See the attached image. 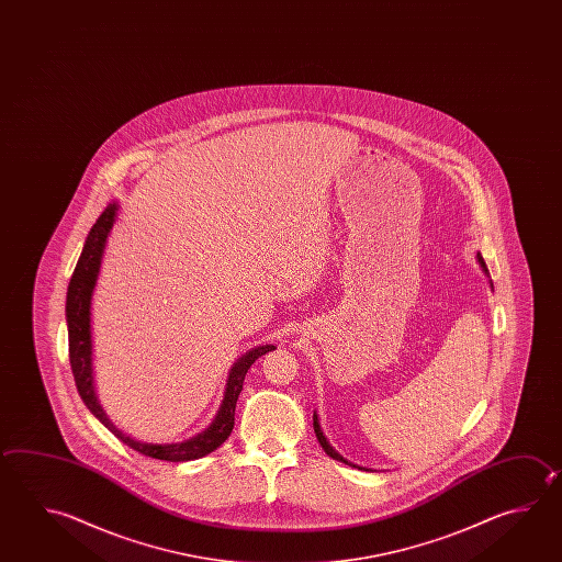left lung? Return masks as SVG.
<instances>
[{
  "label": "left lung",
  "mask_w": 562,
  "mask_h": 562,
  "mask_svg": "<svg viewBox=\"0 0 562 562\" xmlns=\"http://www.w3.org/2000/svg\"><path fill=\"white\" fill-rule=\"evenodd\" d=\"M476 260H479V265H481V268L485 270L488 274L487 265H485V260H483V256L476 255ZM314 431H316V437H318L319 445H322V449L328 453L331 459H336V461H341V463H346V465H350L344 457L339 456L338 451L331 447V445L328 443V439H326V435H324V431H322V427H319V419L318 415L314 414Z\"/></svg>",
  "instance_id": "8db88e82"
}]
</instances>
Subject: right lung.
Segmentation results:
<instances>
[{"label":"right lung","mask_w":562,"mask_h":562,"mask_svg":"<svg viewBox=\"0 0 562 562\" xmlns=\"http://www.w3.org/2000/svg\"><path fill=\"white\" fill-rule=\"evenodd\" d=\"M117 211V202H113L97 218L93 228L87 234L83 252L77 260L71 282L67 288L65 318H67V331H69V361H71L77 392L86 403L87 409L95 415L111 434L138 453L160 459V461H172V463L201 459L212 453L216 447H221L228 439V435L233 434L234 409H236L238 395L243 392L244 375L260 356L274 350V346H258L234 361L233 368L228 371L224 400L218 407V414L202 434L194 435L180 443L153 445L135 441L133 437L119 431V427L109 419V415L105 414V409L101 407L97 397L95 378H93V344H91V297H93L97 276L105 252L106 238L115 224Z\"/></svg>","instance_id":"add662e5"}]
</instances>
